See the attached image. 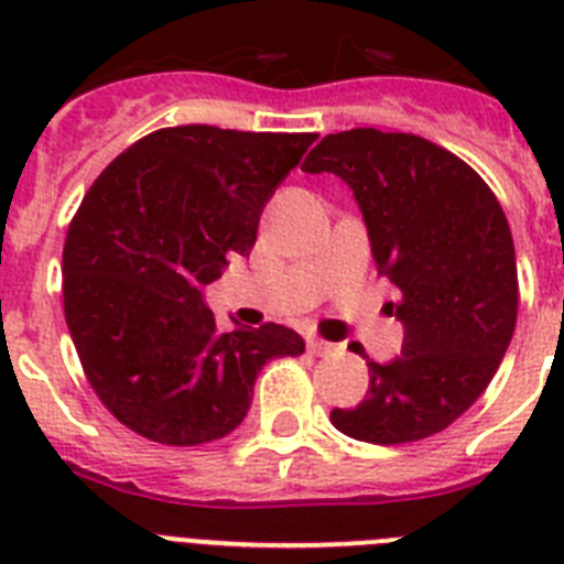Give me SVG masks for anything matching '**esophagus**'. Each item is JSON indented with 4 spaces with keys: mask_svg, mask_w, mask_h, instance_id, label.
Segmentation results:
<instances>
[{
    "mask_svg": "<svg viewBox=\"0 0 564 564\" xmlns=\"http://www.w3.org/2000/svg\"><path fill=\"white\" fill-rule=\"evenodd\" d=\"M307 350H311L313 356H327V352L338 350V347L330 341H322V338H311V341H307Z\"/></svg>",
    "mask_w": 564,
    "mask_h": 564,
    "instance_id": "34e87169",
    "label": "esophagus"
}]
</instances>
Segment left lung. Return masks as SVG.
Segmentation results:
<instances>
[{
  "label": "left lung",
  "instance_id": "8db88e82",
  "mask_svg": "<svg viewBox=\"0 0 564 564\" xmlns=\"http://www.w3.org/2000/svg\"><path fill=\"white\" fill-rule=\"evenodd\" d=\"M302 172L350 186L378 273L398 291L387 311L403 325L401 356L367 361L370 390L333 410V426L381 446L446 430L482 395L514 336L517 259L500 203L446 149L372 127L322 138Z\"/></svg>",
  "mask_w": 564,
  "mask_h": 564
}]
</instances>
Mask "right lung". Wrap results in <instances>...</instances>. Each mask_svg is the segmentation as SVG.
<instances>
[{
    "mask_svg": "<svg viewBox=\"0 0 564 564\" xmlns=\"http://www.w3.org/2000/svg\"><path fill=\"white\" fill-rule=\"evenodd\" d=\"M316 132L158 129L118 154L69 223L64 316L93 390L123 426L197 446L242 423L282 325L217 330L206 285L248 257L262 208Z\"/></svg>",
    "mask_w": 564,
    "mask_h": 564,
    "instance_id": "obj_1",
    "label": "right lung"
}]
</instances>
